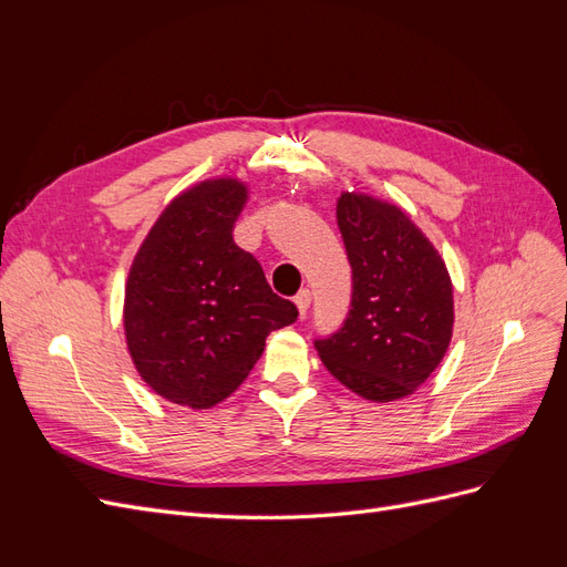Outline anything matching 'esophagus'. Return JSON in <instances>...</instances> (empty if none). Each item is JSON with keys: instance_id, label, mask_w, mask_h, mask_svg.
Segmentation results:
<instances>
[{"instance_id": "1", "label": "esophagus", "mask_w": 567, "mask_h": 567, "mask_svg": "<svg viewBox=\"0 0 567 567\" xmlns=\"http://www.w3.org/2000/svg\"><path fill=\"white\" fill-rule=\"evenodd\" d=\"M310 302H312V293H310V290H307V288H302L300 293L296 296V305H298L300 317H305L307 310H310Z\"/></svg>"}]
</instances>
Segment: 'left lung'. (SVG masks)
<instances>
[{"label": "left lung", "mask_w": 567, "mask_h": 567, "mask_svg": "<svg viewBox=\"0 0 567 567\" xmlns=\"http://www.w3.org/2000/svg\"><path fill=\"white\" fill-rule=\"evenodd\" d=\"M338 229L352 267L350 312L315 348L326 369L362 398H406L450 348L447 267L400 208L369 196H340Z\"/></svg>", "instance_id": "1"}]
</instances>
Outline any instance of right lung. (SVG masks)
<instances>
[{
    "label": "right lung",
    "instance_id": "obj_1",
    "mask_svg": "<svg viewBox=\"0 0 567 567\" xmlns=\"http://www.w3.org/2000/svg\"><path fill=\"white\" fill-rule=\"evenodd\" d=\"M246 186L213 179L167 205L136 252L125 288L134 367L161 398L208 409L241 385L271 331L298 307L269 288L234 244Z\"/></svg>",
    "mask_w": 567,
    "mask_h": 567
}]
</instances>
